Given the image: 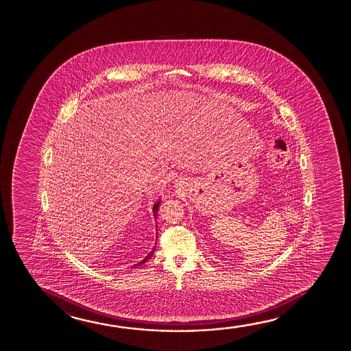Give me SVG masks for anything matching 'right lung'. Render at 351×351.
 Here are the masks:
<instances>
[{"label":"right lung","mask_w":351,"mask_h":351,"mask_svg":"<svg viewBox=\"0 0 351 351\" xmlns=\"http://www.w3.org/2000/svg\"><path fill=\"white\" fill-rule=\"evenodd\" d=\"M160 202H162V200H160V197H159V199H158V200H157V202H154V219H156V218H157V213H158V207H159V205H160ZM156 230H157V229H156ZM157 231H158V230H157ZM154 250H156V247H154V248H152V250H151V252H149V254L146 255V256H145L144 259L141 260V261H139V263H138V264H136V265H134V266H141V265L145 264V263H146V261H147V260H149V258H151V256H152V255H154Z\"/></svg>","instance_id":"right-lung-1"}]
</instances>
